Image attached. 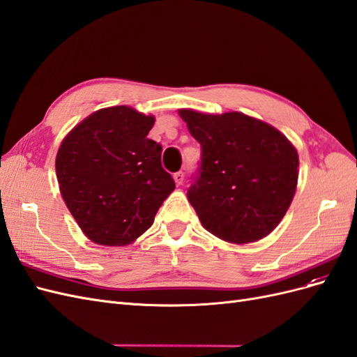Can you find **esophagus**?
<instances>
[{
	"mask_svg": "<svg viewBox=\"0 0 357 357\" xmlns=\"http://www.w3.org/2000/svg\"><path fill=\"white\" fill-rule=\"evenodd\" d=\"M172 177H174V181L177 183V185H181V183L185 181V172H183V171H178V172H176V174L172 176Z\"/></svg>",
	"mask_w": 357,
	"mask_h": 357,
	"instance_id": "obj_1",
	"label": "esophagus"
}]
</instances>
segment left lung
<instances>
[{
  "instance_id": "8db88e82",
  "label": "left lung",
  "mask_w": 357,
  "mask_h": 357,
  "mask_svg": "<svg viewBox=\"0 0 357 357\" xmlns=\"http://www.w3.org/2000/svg\"><path fill=\"white\" fill-rule=\"evenodd\" d=\"M178 114L202 149L188 199L204 228L235 244L271 234L295 195L296 149L274 126L238 112Z\"/></svg>"
}]
</instances>
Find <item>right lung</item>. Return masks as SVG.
<instances>
[{
	"instance_id": "1",
	"label": "right lung",
	"mask_w": 357,
	"mask_h": 357,
	"mask_svg": "<svg viewBox=\"0 0 357 357\" xmlns=\"http://www.w3.org/2000/svg\"><path fill=\"white\" fill-rule=\"evenodd\" d=\"M153 116L117 105L92 113L63 138L56 177L70 213L91 241L126 245L152 226L176 183L162 146L147 138Z\"/></svg>"
}]
</instances>
